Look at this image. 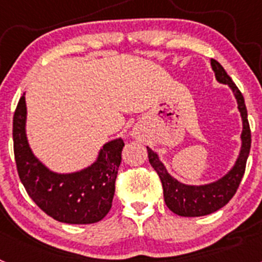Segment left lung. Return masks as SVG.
Listing matches in <instances>:
<instances>
[{"instance_id":"1","label":"left lung","mask_w":262,"mask_h":262,"mask_svg":"<svg viewBox=\"0 0 262 262\" xmlns=\"http://www.w3.org/2000/svg\"><path fill=\"white\" fill-rule=\"evenodd\" d=\"M211 67L215 72L216 80L222 84H227L232 89L233 94L237 99V107H239L243 118V145L235 166L216 182L203 185V186H189V185L178 182L169 174L165 166L159 160V156L152 151L151 148L147 147L149 163L157 172L161 185H163L164 200H165L166 206L170 211L181 215V216H203V215L212 214L230 202L242 182V178L245 172V165H247V159H248L249 151H251V128H249L248 113L245 107L244 97L239 88L235 85L232 78L227 75V72L216 60L211 59Z\"/></svg>"}]
</instances>
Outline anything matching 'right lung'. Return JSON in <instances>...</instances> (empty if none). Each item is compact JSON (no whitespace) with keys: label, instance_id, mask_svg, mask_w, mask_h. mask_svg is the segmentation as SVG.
Listing matches in <instances>:
<instances>
[{"label":"right lung","instance_id":"obj_1","mask_svg":"<svg viewBox=\"0 0 262 262\" xmlns=\"http://www.w3.org/2000/svg\"><path fill=\"white\" fill-rule=\"evenodd\" d=\"M25 124L26 102L22 96L13 118L14 157L20 182L30 198L46 214L62 223L90 224L103 219L113 205L123 140L115 139L103 145L98 160L89 168L57 174L32 155Z\"/></svg>","mask_w":262,"mask_h":262}]
</instances>
